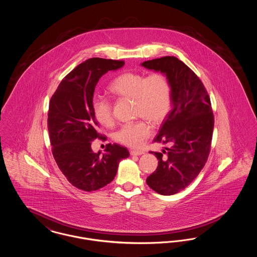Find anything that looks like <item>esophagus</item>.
I'll use <instances>...</instances> for the list:
<instances>
[{
    "mask_svg": "<svg viewBox=\"0 0 257 257\" xmlns=\"http://www.w3.org/2000/svg\"><path fill=\"white\" fill-rule=\"evenodd\" d=\"M144 152L143 151H140V150H131L130 151V154L132 155V156H140V155H142Z\"/></svg>",
    "mask_w": 257,
    "mask_h": 257,
    "instance_id": "34e87169",
    "label": "esophagus"
}]
</instances>
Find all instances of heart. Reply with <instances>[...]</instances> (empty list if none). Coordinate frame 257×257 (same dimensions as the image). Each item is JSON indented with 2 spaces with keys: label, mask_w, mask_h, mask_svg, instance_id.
Here are the masks:
<instances>
[{
  "label": "heart",
  "mask_w": 257,
  "mask_h": 257,
  "mask_svg": "<svg viewBox=\"0 0 257 257\" xmlns=\"http://www.w3.org/2000/svg\"><path fill=\"white\" fill-rule=\"evenodd\" d=\"M108 89L116 97L132 98L135 114L142 117L133 122L123 124L113 136L115 142L126 147H141L152 133V127L148 121L155 125L160 124L171 109V82L167 75L161 72H153L147 76L139 72H124L110 82ZM92 110L101 125L105 127L112 125L113 114L109 100L94 98Z\"/></svg>",
  "instance_id": "1"
}]
</instances>
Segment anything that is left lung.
<instances>
[{"mask_svg":"<svg viewBox=\"0 0 257 257\" xmlns=\"http://www.w3.org/2000/svg\"><path fill=\"white\" fill-rule=\"evenodd\" d=\"M142 65L166 74L171 84L172 109L153 140L171 147L150 151L159 161L147 178L153 191L171 196L192 183L207 162L214 129L211 101L197 75L177 58L167 56Z\"/></svg>","mask_w":257,"mask_h":257,"instance_id":"1","label":"left lung"}]
</instances>
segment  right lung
Masks as SVG:
<instances>
[{
	"instance_id": "obj_1",
	"label": "right lung",
	"mask_w": 257,
	"mask_h": 257,
	"mask_svg": "<svg viewBox=\"0 0 257 257\" xmlns=\"http://www.w3.org/2000/svg\"><path fill=\"white\" fill-rule=\"evenodd\" d=\"M123 65L124 61L88 59L61 80L50 100L47 123L54 159L70 184L86 192L110 183L119 162L130 155L116 144L107 145L103 154L91 149V142L105 139L98 133L92 110L95 86L104 74Z\"/></svg>"
}]
</instances>
